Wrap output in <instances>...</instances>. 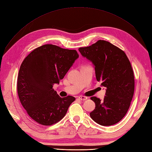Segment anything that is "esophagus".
Segmentation results:
<instances>
[{
    "label": "esophagus",
    "instance_id": "1",
    "mask_svg": "<svg viewBox=\"0 0 152 152\" xmlns=\"http://www.w3.org/2000/svg\"><path fill=\"white\" fill-rule=\"evenodd\" d=\"M78 99L81 100V101H86V100L88 99V97H86V96H85L81 95V96H78Z\"/></svg>",
    "mask_w": 152,
    "mask_h": 152
}]
</instances>
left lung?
I'll return each mask as SVG.
<instances>
[{"label": "left lung", "instance_id": "obj_1", "mask_svg": "<svg viewBox=\"0 0 152 152\" xmlns=\"http://www.w3.org/2000/svg\"><path fill=\"white\" fill-rule=\"evenodd\" d=\"M78 50L93 63L96 80L106 88L102 101L91 97L95 108L90 117L103 126L117 124L127 114L134 94V73L129 60L124 51L105 40Z\"/></svg>", "mask_w": 152, "mask_h": 152}]
</instances>
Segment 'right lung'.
I'll return each instance as SVG.
<instances>
[{
  "label": "right lung",
  "instance_id": "1",
  "mask_svg": "<svg viewBox=\"0 0 152 152\" xmlns=\"http://www.w3.org/2000/svg\"><path fill=\"white\" fill-rule=\"evenodd\" d=\"M78 57L74 50L46 44L34 49L23 61L18 77V96L28 115L38 124H56L75 101L72 96L60 97L53 86L59 83Z\"/></svg>",
  "mask_w": 152,
  "mask_h": 152
}]
</instances>
